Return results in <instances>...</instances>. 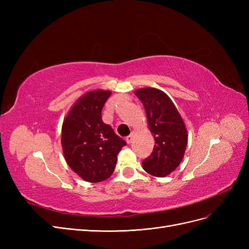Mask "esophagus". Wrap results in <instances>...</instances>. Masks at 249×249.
<instances>
[{
  "label": "esophagus",
  "instance_id": "esophagus-1",
  "mask_svg": "<svg viewBox=\"0 0 249 249\" xmlns=\"http://www.w3.org/2000/svg\"><path fill=\"white\" fill-rule=\"evenodd\" d=\"M133 139H134V133H132L131 135H129V136H127V137L125 138L126 142H127V143H129V144H131V143L133 142Z\"/></svg>",
  "mask_w": 249,
  "mask_h": 249
}]
</instances>
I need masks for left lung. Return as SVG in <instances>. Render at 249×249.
I'll use <instances>...</instances> for the list:
<instances>
[{"instance_id":"8db88e82","label":"left lung","mask_w":249,"mask_h":249,"mask_svg":"<svg viewBox=\"0 0 249 249\" xmlns=\"http://www.w3.org/2000/svg\"><path fill=\"white\" fill-rule=\"evenodd\" d=\"M145 109L149 130L154 134L153 153L142 167L154 177H166L175 170L185 154L188 134L185 124L169 96L156 88L135 91Z\"/></svg>"}]
</instances>
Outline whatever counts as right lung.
I'll return each instance as SVG.
<instances>
[{"mask_svg": "<svg viewBox=\"0 0 249 249\" xmlns=\"http://www.w3.org/2000/svg\"><path fill=\"white\" fill-rule=\"evenodd\" d=\"M108 90L88 91L76 102L62 124L61 143L69 166L86 182L99 183L111 177L117 154L126 143L102 120Z\"/></svg>", "mask_w": 249, "mask_h": 249, "instance_id": "right-lung-1", "label": "right lung"}]
</instances>
